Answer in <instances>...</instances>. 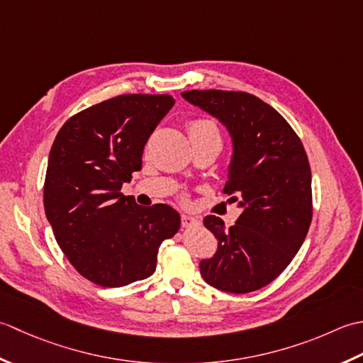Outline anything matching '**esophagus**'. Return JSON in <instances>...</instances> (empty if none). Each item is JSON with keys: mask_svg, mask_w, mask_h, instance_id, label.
Returning <instances> with one entry per match:
<instances>
[{"mask_svg": "<svg viewBox=\"0 0 363 363\" xmlns=\"http://www.w3.org/2000/svg\"><path fill=\"white\" fill-rule=\"evenodd\" d=\"M196 224H197V219L189 216V214H182V227L183 228H189Z\"/></svg>", "mask_w": 363, "mask_h": 363, "instance_id": "esophagus-1", "label": "esophagus"}]
</instances>
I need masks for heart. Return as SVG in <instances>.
I'll return each instance as SVG.
<instances>
[{
  "label": "heart",
  "mask_w": 363,
  "mask_h": 363,
  "mask_svg": "<svg viewBox=\"0 0 363 363\" xmlns=\"http://www.w3.org/2000/svg\"><path fill=\"white\" fill-rule=\"evenodd\" d=\"M188 133L191 138V143L194 147L201 145H210L216 147V149H223L224 138L223 131H220L219 125L213 119H194L188 125Z\"/></svg>",
  "instance_id": "heart-1"
}]
</instances>
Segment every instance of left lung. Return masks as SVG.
<instances>
[{
	"label": "left lung",
	"mask_w": 363,
	"mask_h": 363,
	"mask_svg": "<svg viewBox=\"0 0 363 363\" xmlns=\"http://www.w3.org/2000/svg\"><path fill=\"white\" fill-rule=\"evenodd\" d=\"M183 99L227 125L235 155L224 192L244 211L232 227L214 214L205 227L219 241L201 274L220 291H257L277 279L312 224V172L299 136L277 111L240 91H186Z\"/></svg>",
	"instance_id": "8db88e82"
}]
</instances>
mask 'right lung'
Listing matches in <instances>:
<instances>
[{
	"label": "right lung",
	"mask_w": 363,
	"mask_h": 363,
	"mask_svg": "<svg viewBox=\"0 0 363 363\" xmlns=\"http://www.w3.org/2000/svg\"><path fill=\"white\" fill-rule=\"evenodd\" d=\"M175 100L125 94L73 114L57 131L43 206L64 255L84 279L125 286L150 277L158 249L180 228L164 203L140 206L121 189L143 167V150Z\"/></svg>",
	"instance_id": "1"
}]
</instances>
